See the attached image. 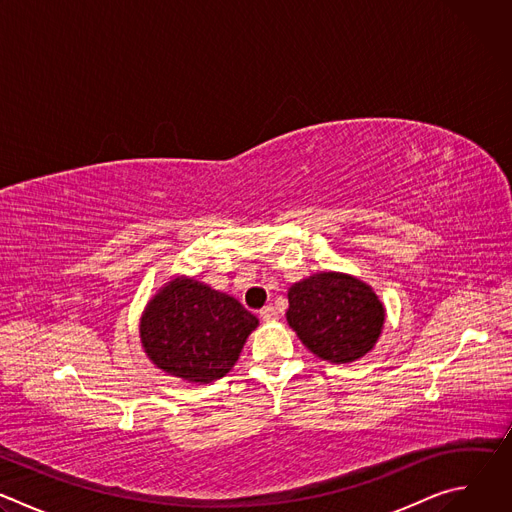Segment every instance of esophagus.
Masks as SVG:
<instances>
[{"instance_id":"obj_1","label":"esophagus","mask_w":512,"mask_h":512,"mask_svg":"<svg viewBox=\"0 0 512 512\" xmlns=\"http://www.w3.org/2000/svg\"><path fill=\"white\" fill-rule=\"evenodd\" d=\"M261 318L265 320V322H271V320H275L277 318V312H275V308L273 306H265V308H261Z\"/></svg>"}]
</instances>
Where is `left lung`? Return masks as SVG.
Segmentation results:
<instances>
[{"mask_svg":"<svg viewBox=\"0 0 512 512\" xmlns=\"http://www.w3.org/2000/svg\"><path fill=\"white\" fill-rule=\"evenodd\" d=\"M289 328L318 358L348 364L367 356L385 326L375 289L342 271H320L287 289Z\"/></svg>","mask_w":512,"mask_h":512,"instance_id":"1","label":"left lung"}]
</instances>
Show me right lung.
I'll use <instances>...</instances> for the list:
<instances>
[{
    "label": "right lung",
    "instance_id": "right-lung-1",
    "mask_svg": "<svg viewBox=\"0 0 512 512\" xmlns=\"http://www.w3.org/2000/svg\"><path fill=\"white\" fill-rule=\"evenodd\" d=\"M257 316L223 291L174 275L139 318L141 348L156 369L188 383L225 377L241 356Z\"/></svg>",
    "mask_w": 512,
    "mask_h": 512
}]
</instances>
